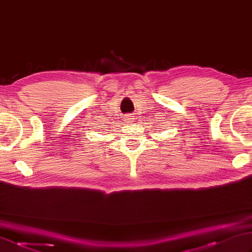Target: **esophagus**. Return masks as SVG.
<instances>
[{"label":"esophagus","mask_w":252,"mask_h":252,"mask_svg":"<svg viewBox=\"0 0 252 252\" xmlns=\"http://www.w3.org/2000/svg\"><path fill=\"white\" fill-rule=\"evenodd\" d=\"M134 120V116H126V122H132Z\"/></svg>","instance_id":"esophagus-1"}]
</instances>
